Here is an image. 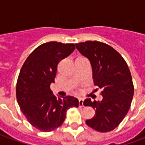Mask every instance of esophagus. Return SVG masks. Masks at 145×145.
<instances>
[{
  "mask_svg": "<svg viewBox=\"0 0 145 145\" xmlns=\"http://www.w3.org/2000/svg\"><path fill=\"white\" fill-rule=\"evenodd\" d=\"M83 102L84 100L82 99H78V105L80 107H83L84 106V105H83Z\"/></svg>",
  "mask_w": 145,
  "mask_h": 145,
  "instance_id": "1",
  "label": "esophagus"
}]
</instances>
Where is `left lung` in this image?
I'll list each match as a JSON object with an SVG mask.
<instances>
[{
	"mask_svg": "<svg viewBox=\"0 0 145 145\" xmlns=\"http://www.w3.org/2000/svg\"><path fill=\"white\" fill-rule=\"evenodd\" d=\"M75 46L90 61L94 85L103 88L102 100L84 101V106L95 109L94 117L85 123L99 132L112 131L127 115L134 95L129 67L121 55L106 43L86 41Z\"/></svg>",
	"mask_w": 145,
	"mask_h": 145,
	"instance_id": "obj_1",
	"label": "left lung"
}]
</instances>
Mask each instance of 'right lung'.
I'll use <instances>...</instances> for the list:
<instances>
[{
	"instance_id": "add662e5",
	"label": "right lung",
	"mask_w": 145,
	"mask_h": 145,
	"mask_svg": "<svg viewBox=\"0 0 145 145\" xmlns=\"http://www.w3.org/2000/svg\"><path fill=\"white\" fill-rule=\"evenodd\" d=\"M75 49L73 43L49 42L39 46L28 57L19 73L16 97L28 121L34 127L49 132L59 127L67 110L78 106V99L57 97L50 89L57 64Z\"/></svg>"
}]
</instances>
